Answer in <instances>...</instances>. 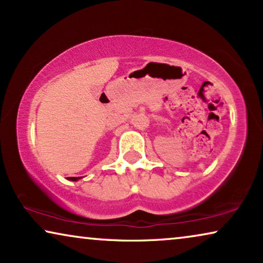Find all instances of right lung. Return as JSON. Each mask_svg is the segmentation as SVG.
Masks as SVG:
<instances>
[{"label":"right lung","instance_id":"right-lung-1","mask_svg":"<svg viewBox=\"0 0 263 263\" xmlns=\"http://www.w3.org/2000/svg\"><path fill=\"white\" fill-rule=\"evenodd\" d=\"M80 178H82V177H68V179H69V181H74V182L79 181V179H80Z\"/></svg>","mask_w":263,"mask_h":263}]
</instances>
